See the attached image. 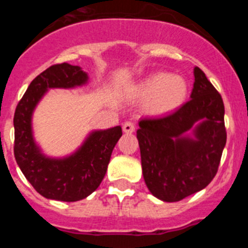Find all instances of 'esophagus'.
Returning a JSON list of instances; mask_svg holds the SVG:
<instances>
[{
	"label": "esophagus",
	"mask_w": 248,
	"mask_h": 248,
	"mask_svg": "<svg viewBox=\"0 0 248 248\" xmlns=\"http://www.w3.org/2000/svg\"><path fill=\"white\" fill-rule=\"evenodd\" d=\"M123 131H124L125 134H131V133H134L135 131L134 123H131V122L124 123V124H123Z\"/></svg>",
	"instance_id": "obj_1"
}]
</instances>
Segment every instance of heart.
<instances>
[{
	"label": "heart",
	"mask_w": 248,
	"mask_h": 248,
	"mask_svg": "<svg viewBox=\"0 0 248 248\" xmlns=\"http://www.w3.org/2000/svg\"><path fill=\"white\" fill-rule=\"evenodd\" d=\"M189 85L184 77L166 72L146 76L134 87L138 99L150 115H164L179 109L185 103Z\"/></svg>",
	"instance_id": "obj_1"
}]
</instances>
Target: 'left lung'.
Here are the masks:
<instances>
[{"label":"left lung","instance_id":"obj_1","mask_svg":"<svg viewBox=\"0 0 248 248\" xmlns=\"http://www.w3.org/2000/svg\"><path fill=\"white\" fill-rule=\"evenodd\" d=\"M194 77L189 102L163 118L141 119L137 130L144 181L164 202L205 189L226 145L222 98L199 67Z\"/></svg>","mask_w":248,"mask_h":248}]
</instances>
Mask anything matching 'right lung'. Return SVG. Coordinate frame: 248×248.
<instances>
[{"instance_id": "1", "label": "right lung", "mask_w": 248, "mask_h": 248, "mask_svg": "<svg viewBox=\"0 0 248 248\" xmlns=\"http://www.w3.org/2000/svg\"><path fill=\"white\" fill-rule=\"evenodd\" d=\"M88 82V73L79 65H52L31 82L15 111L17 165L36 191L49 200L74 202L95 191L105 176L111 151L123 135L120 125L92 130L65 156L47 155L36 141L33 113L46 94L50 89H74Z\"/></svg>"}]
</instances>
